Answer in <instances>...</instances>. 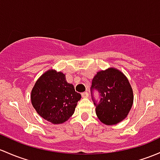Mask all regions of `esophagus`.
I'll return each mask as SVG.
<instances>
[{"mask_svg":"<svg viewBox=\"0 0 160 160\" xmlns=\"http://www.w3.org/2000/svg\"><path fill=\"white\" fill-rule=\"evenodd\" d=\"M81 95L83 98H87L89 97V93L88 92H83V93H82Z\"/></svg>","mask_w":160,"mask_h":160,"instance_id":"34e87169","label":"esophagus"}]
</instances>
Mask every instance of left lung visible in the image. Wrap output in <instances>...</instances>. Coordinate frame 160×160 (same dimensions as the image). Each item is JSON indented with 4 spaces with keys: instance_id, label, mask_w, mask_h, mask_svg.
<instances>
[{
    "instance_id": "8db88e82",
    "label": "left lung",
    "mask_w": 160,
    "mask_h": 160,
    "mask_svg": "<svg viewBox=\"0 0 160 160\" xmlns=\"http://www.w3.org/2000/svg\"><path fill=\"white\" fill-rule=\"evenodd\" d=\"M93 90L100 93L98 103L92 96ZM90 92L97 117L106 125H115L123 120L133 102V93L128 79L112 67L97 72L92 81Z\"/></svg>"
}]
</instances>
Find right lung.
<instances>
[{
  "label": "right lung",
  "instance_id": "right-lung-1",
  "mask_svg": "<svg viewBox=\"0 0 160 160\" xmlns=\"http://www.w3.org/2000/svg\"><path fill=\"white\" fill-rule=\"evenodd\" d=\"M80 98L73 85L67 82L65 74L55 70H48L37 80L31 95L37 112L53 124L66 122Z\"/></svg>",
  "mask_w": 160,
  "mask_h": 160
}]
</instances>
